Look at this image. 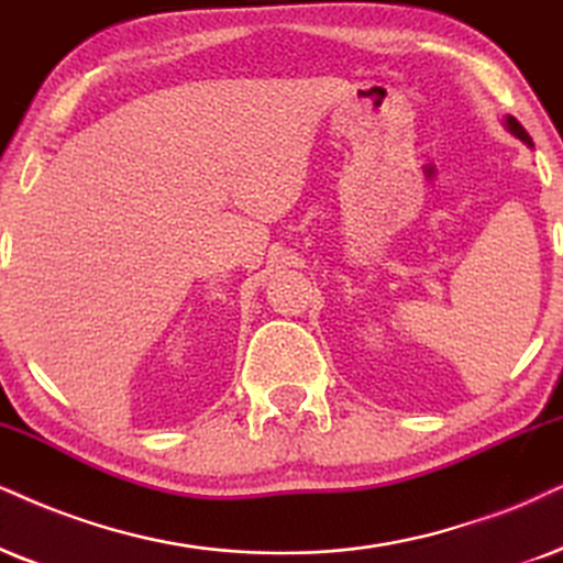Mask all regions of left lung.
<instances>
[{"label":"left lung","instance_id":"left-lung-1","mask_svg":"<svg viewBox=\"0 0 563 563\" xmlns=\"http://www.w3.org/2000/svg\"><path fill=\"white\" fill-rule=\"evenodd\" d=\"M507 130H509L511 134H515V137H519V140H522V142H528V145H532L530 134H528V132H525V126H522V124H519L515 117H507Z\"/></svg>","mask_w":563,"mask_h":563}]
</instances>
